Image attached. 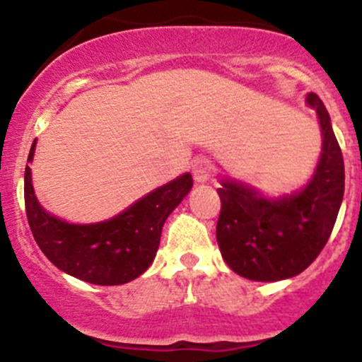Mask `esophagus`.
I'll use <instances>...</instances> for the list:
<instances>
[{"label":"esophagus","instance_id":"obj_1","mask_svg":"<svg viewBox=\"0 0 362 362\" xmlns=\"http://www.w3.org/2000/svg\"><path fill=\"white\" fill-rule=\"evenodd\" d=\"M214 175V166L209 159H198L192 164V177L196 182H206Z\"/></svg>","mask_w":362,"mask_h":362}]
</instances>
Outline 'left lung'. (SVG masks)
Here are the masks:
<instances>
[{
  "instance_id": "left-lung-1",
  "label": "left lung",
  "mask_w": 362,
  "mask_h": 362,
  "mask_svg": "<svg viewBox=\"0 0 362 362\" xmlns=\"http://www.w3.org/2000/svg\"><path fill=\"white\" fill-rule=\"evenodd\" d=\"M322 127V156L300 192L267 199L255 189L223 182L216 237L233 272L255 281H279L300 274L327 244L343 192L345 166L331 118L317 93L308 95Z\"/></svg>"
}]
</instances>
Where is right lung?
I'll list each match as a JSON object with an SVG mask.
<instances>
[{"instance_id": "add662e5", "label": "right lung", "mask_w": 362, "mask_h": 362, "mask_svg": "<svg viewBox=\"0 0 362 362\" xmlns=\"http://www.w3.org/2000/svg\"><path fill=\"white\" fill-rule=\"evenodd\" d=\"M35 143L28 160L33 159ZM192 187L185 173L156 189L120 216L97 224H69L38 205L31 170L24 173V205L35 242L49 262L92 285H124L141 276L156 258L160 231Z\"/></svg>"}]
</instances>
